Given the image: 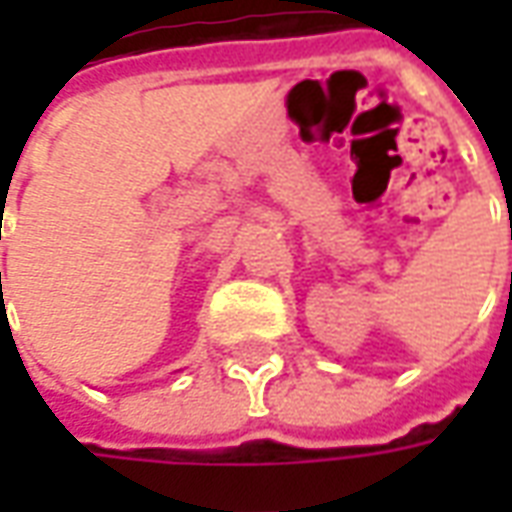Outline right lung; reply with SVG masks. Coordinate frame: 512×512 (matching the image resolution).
I'll list each match as a JSON object with an SVG mask.
<instances>
[{"label": "right lung", "instance_id": "1", "mask_svg": "<svg viewBox=\"0 0 512 512\" xmlns=\"http://www.w3.org/2000/svg\"><path fill=\"white\" fill-rule=\"evenodd\" d=\"M0 277H2V274H0Z\"/></svg>", "mask_w": 512, "mask_h": 512}]
</instances>
